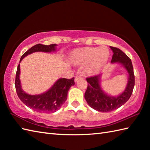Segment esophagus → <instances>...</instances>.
<instances>
[{"mask_svg": "<svg viewBox=\"0 0 150 150\" xmlns=\"http://www.w3.org/2000/svg\"><path fill=\"white\" fill-rule=\"evenodd\" d=\"M81 78H82V76L81 75H77L75 78V81H77L79 79H80Z\"/></svg>", "mask_w": 150, "mask_h": 150, "instance_id": "obj_1", "label": "esophagus"}]
</instances>
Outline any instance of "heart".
I'll return each instance as SVG.
<instances>
[{"mask_svg":"<svg viewBox=\"0 0 150 150\" xmlns=\"http://www.w3.org/2000/svg\"><path fill=\"white\" fill-rule=\"evenodd\" d=\"M109 51L105 47H86L77 50L71 53V59L78 64H88L92 61L91 67L97 69L103 66L108 60Z\"/></svg>","mask_w":150,"mask_h":150,"instance_id":"heart-1","label":"heart"}]
</instances>
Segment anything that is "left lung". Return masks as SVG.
Instances as JSON below:
<instances>
[{
    "label": "left lung",
    "mask_w": 150,
    "mask_h": 150,
    "mask_svg": "<svg viewBox=\"0 0 150 150\" xmlns=\"http://www.w3.org/2000/svg\"><path fill=\"white\" fill-rule=\"evenodd\" d=\"M110 48L113 52L111 62L122 64L129 73V80L123 93L115 97L106 95L102 90L99 84L100 75L86 79L88 84L84 95L85 99L90 106L101 112H110L125 104L131 97L135 85V75L131 59L117 47L110 46Z\"/></svg>",
    "instance_id": "8db88e82"
}]
</instances>
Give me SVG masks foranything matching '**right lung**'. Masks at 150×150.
Listing matches in <instances>:
<instances>
[{
  "instance_id": "right-lung-1",
  "label": "right lung",
  "mask_w": 150,
  "mask_h": 150,
  "mask_svg": "<svg viewBox=\"0 0 150 150\" xmlns=\"http://www.w3.org/2000/svg\"><path fill=\"white\" fill-rule=\"evenodd\" d=\"M56 46L57 44H50V45H44L42 44H36L22 55L20 62L24 57L33 52H54L55 50ZM19 74H20V64L17 66L15 80V89L18 97L25 105H26L31 110L38 112L49 113L58 110L66 100L69 89L71 86L75 84L74 77L71 79L66 78L60 79L46 93L38 95H30L26 93L22 90Z\"/></svg>"
}]
</instances>
